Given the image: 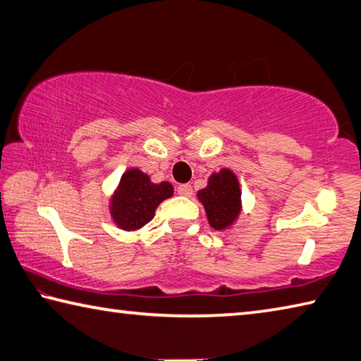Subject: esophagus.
<instances>
[{
	"label": "esophagus",
	"mask_w": 361,
	"mask_h": 361,
	"mask_svg": "<svg viewBox=\"0 0 361 361\" xmlns=\"http://www.w3.org/2000/svg\"><path fill=\"white\" fill-rule=\"evenodd\" d=\"M176 192L180 195H185V197H189V195H192V186L191 185H180L176 188Z\"/></svg>",
	"instance_id": "obj_1"
}]
</instances>
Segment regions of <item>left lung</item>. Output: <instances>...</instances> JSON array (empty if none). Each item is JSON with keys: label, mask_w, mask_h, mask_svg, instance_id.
Wrapping results in <instances>:
<instances>
[{"label": "left lung", "mask_w": 361, "mask_h": 361, "mask_svg": "<svg viewBox=\"0 0 361 361\" xmlns=\"http://www.w3.org/2000/svg\"><path fill=\"white\" fill-rule=\"evenodd\" d=\"M212 228L224 229L234 223L240 212V188L237 176L228 169L213 173L209 186L197 192Z\"/></svg>", "instance_id": "left-lung-1"}]
</instances>
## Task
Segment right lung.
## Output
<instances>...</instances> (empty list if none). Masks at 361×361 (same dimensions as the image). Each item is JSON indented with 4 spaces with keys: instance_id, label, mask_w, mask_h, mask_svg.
<instances>
[{
    "instance_id": "1",
    "label": "right lung",
    "mask_w": 361,
    "mask_h": 361,
    "mask_svg": "<svg viewBox=\"0 0 361 361\" xmlns=\"http://www.w3.org/2000/svg\"><path fill=\"white\" fill-rule=\"evenodd\" d=\"M173 194L170 183L149 181V176L133 169L122 175L118 191L111 200V215L116 224L126 231L143 228L154 218L162 200Z\"/></svg>"
}]
</instances>
